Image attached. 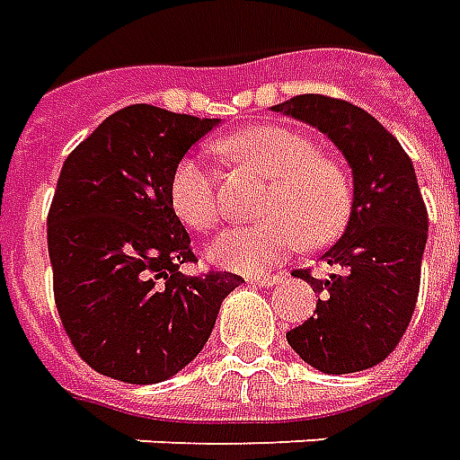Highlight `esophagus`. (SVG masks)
<instances>
[{
  "label": "esophagus",
  "instance_id": "1",
  "mask_svg": "<svg viewBox=\"0 0 460 460\" xmlns=\"http://www.w3.org/2000/svg\"><path fill=\"white\" fill-rule=\"evenodd\" d=\"M248 282L256 285V288H275V285H278V278H275V275H268V278H263V275H253V278H248Z\"/></svg>",
  "mask_w": 460,
  "mask_h": 460
}]
</instances>
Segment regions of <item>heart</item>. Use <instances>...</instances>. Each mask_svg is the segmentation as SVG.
<instances>
[{
    "instance_id": "b5f03b06",
    "label": "heart",
    "mask_w": 460,
    "mask_h": 460,
    "mask_svg": "<svg viewBox=\"0 0 460 460\" xmlns=\"http://www.w3.org/2000/svg\"><path fill=\"white\" fill-rule=\"evenodd\" d=\"M224 155L270 180L261 214L268 219L221 231L207 251L209 261L236 273H265L305 241H334L351 212V180L341 163L326 158L314 138L288 126H251L221 138ZM172 212L192 229H212L221 217L217 180L195 155H185L170 175Z\"/></svg>"
}]
</instances>
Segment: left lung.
<instances>
[{"label": "left lung", "mask_w": 460, "mask_h": 460, "mask_svg": "<svg viewBox=\"0 0 460 460\" xmlns=\"http://www.w3.org/2000/svg\"><path fill=\"white\" fill-rule=\"evenodd\" d=\"M270 109L329 136L353 175L349 224L322 253L334 273L319 280L295 270L319 299L288 343L326 376L373 368L400 343L420 295L429 221L414 165L385 126L351 102L299 94Z\"/></svg>", "instance_id": "left-lung-1"}]
</instances>
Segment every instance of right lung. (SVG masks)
Wrapping results in <instances>:
<instances>
[{
    "label": "right lung",
    "mask_w": 460,
    "mask_h": 460,
    "mask_svg": "<svg viewBox=\"0 0 460 460\" xmlns=\"http://www.w3.org/2000/svg\"><path fill=\"white\" fill-rule=\"evenodd\" d=\"M221 119L131 104L63 163L49 212L58 314L87 366L134 385L178 376L209 341L221 302L243 278H190V234L170 175Z\"/></svg>",
    "instance_id": "right-lung-1"
}]
</instances>
